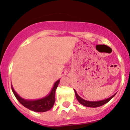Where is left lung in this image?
I'll use <instances>...</instances> for the list:
<instances>
[{
  "label": "left lung",
  "mask_w": 130,
  "mask_h": 130,
  "mask_svg": "<svg viewBox=\"0 0 130 130\" xmlns=\"http://www.w3.org/2000/svg\"><path fill=\"white\" fill-rule=\"evenodd\" d=\"M75 96H76V98H77V100H78V102H79L82 105H84V106H86V107H100V106H102V105H104L106 103L109 102V100H111L113 97L115 96V95L116 94H114L112 96H111L109 97V98H107V99H105V100H101V101H95V102H91V101H87V100H85L82 99L81 97H80L79 95L76 92V91L75 90Z\"/></svg>",
  "instance_id": "1"
}]
</instances>
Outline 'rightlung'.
I'll return each mask as SVG.
<instances>
[{
	"label": "right lung",
	"mask_w": 130,
	"mask_h": 130,
	"mask_svg": "<svg viewBox=\"0 0 130 130\" xmlns=\"http://www.w3.org/2000/svg\"><path fill=\"white\" fill-rule=\"evenodd\" d=\"M60 79H59L54 83V85L51 91V92L47 96L35 100H27L23 99L14 90L12 85H11V88H12V92L16 98L23 106H25V107H27L28 109L33 111L45 112V111H47L51 109L54 105L55 102V91L57 88Z\"/></svg>",
	"instance_id": "1"
}]
</instances>
